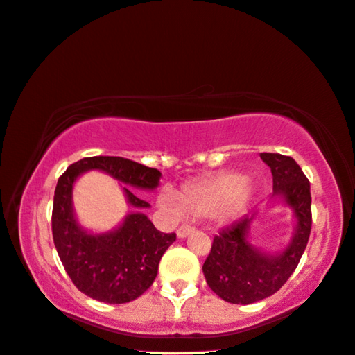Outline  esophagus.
<instances>
[{"instance_id": "esophagus-1", "label": "esophagus", "mask_w": 355, "mask_h": 355, "mask_svg": "<svg viewBox=\"0 0 355 355\" xmlns=\"http://www.w3.org/2000/svg\"><path fill=\"white\" fill-rule=\"evenodd\" d=\"M196 230L193 228V226H189V225H183V226H180L178 228V231H177V236L180 237V239H183V237H187V236H189L191 234V232H194Z\"/></svg>"}]
</instances>
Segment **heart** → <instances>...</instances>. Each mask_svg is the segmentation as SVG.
Here are the masks:
<instances>
[{"label": "heart", "instance_id": "1", "mask_svg": "<svg viewBox=\"0 0 355 355\" xmlns=\"http://www.w3.org/2000/svg\"><path fill=\"white\" fill-rule=\"evenodd\" d=\"M248 194L250 187L242 173L220 172L188 183L180 194L171 188L164 189L159 202L175 214L187 211L193 216H205L218 211L221 216H232L244 207Z\"/></svg>", "mask_w": 355, "mask_h": 355}]
</instances>
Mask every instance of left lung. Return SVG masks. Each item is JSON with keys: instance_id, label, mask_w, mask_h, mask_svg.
Listing matches in <instances>:
<instances>
[{"instance_id": "8db88e82", "label": "left lung", "mask_w": 355, "mask_h": 355, "mask_svg": "<svg viewBox=\"0 0 355 355\" xmlns=\"http://www.w3.org/2000/svg\"><path fill=\"white\" fill-rule=\"evenodd\" d=\"M272 173V196L293 210L296 220L292 241L284 250L263 252L248 242V231L257 211L242 216L214 237L202 271L209 287L232 304H250L268 298L287 282L308 245L311 214L309 180L293 157L261 153Z\"/></svg>"}]
</instances>
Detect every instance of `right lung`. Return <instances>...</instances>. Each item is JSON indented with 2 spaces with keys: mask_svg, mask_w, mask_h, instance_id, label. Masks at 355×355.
<instances>
[{
  "mask_svg": "<svg viewBox=\"0 0 355 355\" xmlns=\"http://www.w3.org/2000/svg\"><path fill=\"white\" fill-rule=\"evenodd\" d=\"M89 171H102L127 187L155 189L161 172L119 156H92L71 164L55 187L52 237L60 261L79 292L110 304H123L144 295L157 276L164 252L177 239L155 228L141 211L125 215L123 225L102 234L79 226L73 210V184ZM123 188L134 209H148L146 200Z\"/></svg>",
  "mask_w": 355,
  "mask_h": 355,
  "instance_id": "right-lung-1",
  "label": "right lung"
}]
</instances>
